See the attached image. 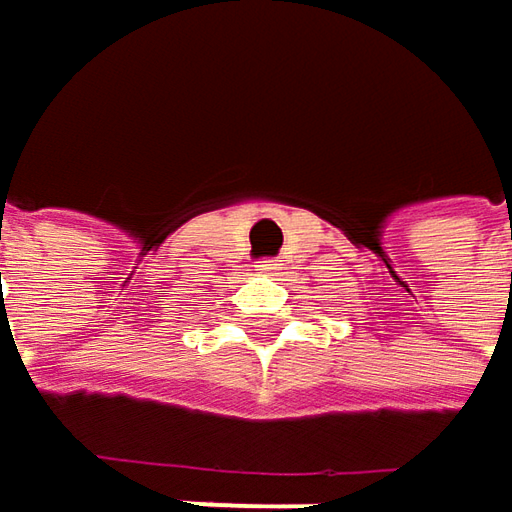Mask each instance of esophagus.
Instances as JSON below:
<instances>
[{
  "label": "esophagus",
  "instance_id": "1",
  "mask_svg": "<svg viewBox=\"0 0 512 512\" xmlns=\"http://www.w3.org/2000/svg\"><path fill=\"white\" fill-rule=\"evenodd\" d=\"M281 269H284V266H281L278 260H260V263H257V272H260V275H266V278L281 275Z\"/></svg>",
  "mask_w": 512,
  "mask_h": 512
}]
</instances>
